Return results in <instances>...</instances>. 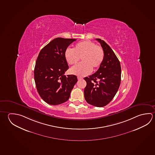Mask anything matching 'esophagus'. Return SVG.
<instances>
[{
	"label": "esophagus",
	"instance_id": "1",
	"mask_svg": "<svg viewBox=\"0 0 155 155\" xmlns=\"http://www.w3.org/2000/svg\"><path fill=\"white\" fill-rule=\"evenodd\" d=\"M77 78H78V80H81V79H83L81 77H77Z\"/></svg>",
	"mask_w": 155,
	"mask_h": 155
}]
</instances>
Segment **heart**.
<instances>
[{
  "label": "heart",
  "mask_w": 155,
  "mask_h": 155,
  "mask_svg": "<svg viewBox=\"0 0 155 155\" xmlns=\"http://www.w3.org/2000/svg\"><path fill=\"white\" fill-rule=\"evenodd\" d=\"M66 60L69 65H74L81 58L82 62L70 69L71 74L79 76H85L99 68L104 59L102 47L90 41L79 42L73 49L67 48L64 53Z\"/></svg>",
  "instance_id": "1"
}]
</instances>
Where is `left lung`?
Here are the masks:
<instances>
[{"instance_id":"8db88e82","label":"left lung","mask_w":155,"mask_h":155,"mask_svg":"<svg viewBox=\"0 0 155 155\" xmlns=\"http://www.w3.org/2000/svg\"><path fill=\"white\" fill-rule=\"evenodd\" d=\"M104 52V59L95 74L85 77L87 86L84 89V98L92 106L102 107L114 98L121 82V66L113 51L106 42L96 38Z\"/></svg>"}]
</instances>
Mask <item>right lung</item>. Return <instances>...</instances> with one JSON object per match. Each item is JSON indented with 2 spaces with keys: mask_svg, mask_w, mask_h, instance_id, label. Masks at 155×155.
Segmentation results:
<instances>
[{
  "mask_svg": "<svg viewBox=\"0 0 155 155\" xmlns=\"http://www.w3.org/2000/svg\"><path fill=\"white\" fill-rule=\"evenodd\" d=\"M74 38H58L41 49L36 61L34 79L42 100L51 105L65 102L77 81L75 75L64 74L68 69L64 53Z\"/></svg>",
  "mask_w": 155,
  "mask_h": 155,
  "instance_id": "1",
  "label": "right lung"
}]
</instances>
